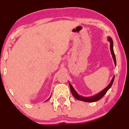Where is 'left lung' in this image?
Segmentation results:
<instances>
[{"mask_svg": "<svg viewBox=\"0 0 129 129\" xmlns=\"http://www.w3.org/2000/svg\"><path fill=\"white\" fill-rule=\"evenodd\" d=\"M108 41H109V42H110V51H111V53H112V57H113L114 63H115V66H116V57H115V53H114V51H113V40H112V39L110 38V37H108ZM114 79H115V76L113 77L112 81H110V84L107 85V87H106V88H105L104 90H102L101 91H100V93H97V94H95V95L92 96H89V97H84V96H81V95H79V94L76 92V91L75 90V88H73V87L72 86V84L70 83V82H69L71 92H72L73 96L76 99V100H79V101H84V102H87V103H93V102L98 101V100H101V99L104 96V94L107 93V91L109 90V88L112 87V84H113V83Z\"/></svg>", "mask_w": 129, "mask_h": 129, "instance_id": "left-lung-1", "label": "left lung"}]
</instances>
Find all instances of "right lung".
Instances as JSON below:
<instances>
[{
    "instance_id": "obj_1",
    "label": "right lung",
    "mask_w": 129,
    "mask_h": 129,
    "mask_svg": "<svg viewBox=\"0 0 129 129\" xmlns=\"http://www.w3.org/2000/svg\"><path fill=\"white\" fill-rule=\"evenodd\" d=\"M49 99H50V98H49ZM49 99H48V100H49Z\"/></svg>"
}]
</instances>
